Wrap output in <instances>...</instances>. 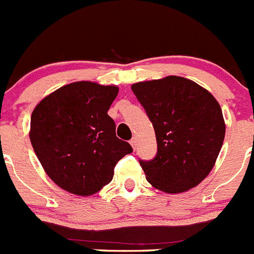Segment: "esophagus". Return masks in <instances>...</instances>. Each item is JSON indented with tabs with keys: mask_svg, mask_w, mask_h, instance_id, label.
<instances>
[{
	"mask_svg": "<svg viewBox=\"0 0 254 254\" xmlns=\"http://www.w3.org/2000/svg\"><path fill=\"white\" fill-rule=\"evenodd\" d=\"M130 145H132V148L133 149H135V147H137V138L135 137H133L132 139H130Z\"/></svg>",
	"mask_w": 254,
	"mask_h": 254,
	"instance_id": "obj_1",
	"label": "esophagus"
}]
</instances>
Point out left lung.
Listing matches in <instances>:
<instances>
[{
	"label": "left lung",
	"instance_id": "1",
	"mask_svg": "<svg viewBox=\"0 0 254 254\" xmlns=\"http://www.w3.org/2000/svg\"><path fill=\"white\" fill-rule=\"evenodd\" d=\"M130 87L157 138L154 159L139 160L148 183L167 194L197 187L212 170L225 138L220 104L199 84L175 75Z\"/></svg>",
	"mask_w": 254,
	"mask_h": 254
}]
</instances>
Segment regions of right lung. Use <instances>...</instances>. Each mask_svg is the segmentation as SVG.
Returning a JSON list of instances; mask_svg holds the SVG:
<instances>
[{
    "label": "right lung",
    "mask_w": 254,
    "mask_h": 254,
    "mask_svg": "<svg viewBox=\"0 0 254 254\" xmlns=\"http://www.w3.org/2000/svg\"><path fill=\"white\" fill-rule=\"evenodd\" d=\"M115 85L76 81L45 96L31 117L32 147L48 177L70 194L90 196L114 178L115 165L132 153L116 137L107 115Z\"/></svg>",
    "instance_id": "right-lung-1"
}]
</instances>
